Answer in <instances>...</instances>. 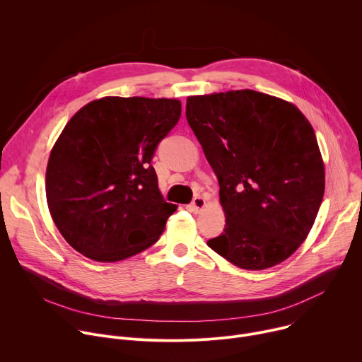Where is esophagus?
<instances>
[{"label": "esophagus", "instance_id": "1", "mask_svg": "<svg viewBox=\"0 0 362 362\" xmlns=\"http://www.w3.org/2000/svg\"><path fill=\"white\" fill-rule=\"evenodd\" d=\"M204 208H206V199H203L202 196H197L193 199V202L190 204V209L193 214H200Z\"/></svg>", "mask_w": 362, "mask_h": 362}]
</instances>
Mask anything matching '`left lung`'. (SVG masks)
<instances>
[{
  "label": "left lung",
  "instance_id": "obj_1",
  "mask_svg": "<svg viewBox=\"0 0 362 362\" xmlns=\"http://www.w3.org/2000/svg\"><path fill=\"white\" fill-rule=\"evenodd\" d=\"M186 119L219 180L226 225L208 246L247 271L302 245L325 192L315 132L292 103L255 90L186 100Z\"/></svg>",
  "mask_w": 362,
  "mask_h": 362
}]
</instances>
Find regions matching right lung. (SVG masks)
<instances>
[{
    "label": "right lung",
    "instance_id": "add662e5",
    "mask_svg": "<svg viewBox=\"0 0 362 362\" xmlns=\"http://www.w3.org/2000/svg\"><path fill=\"white\" fill-rule=\"evenodd\" d=\"M180 115L177 98L107 95L69 120L49 153L45 196L71 247L112 264L159 240L177 206L165 202L150 162Z\"/></svg>",
    "mask_w": 362,
    "mask_h": 362
}]
</instances>
